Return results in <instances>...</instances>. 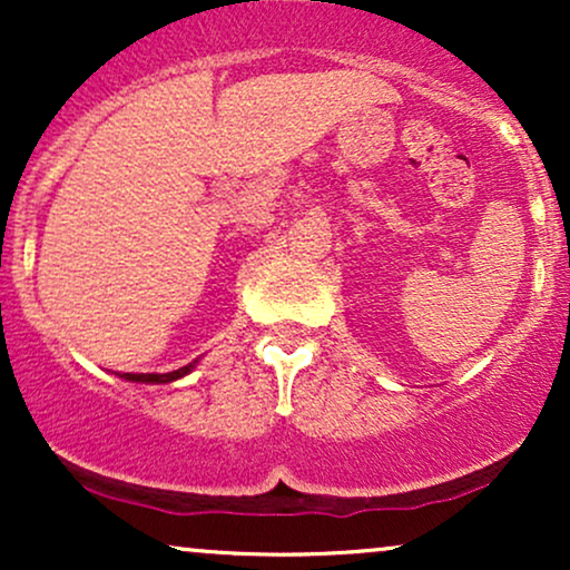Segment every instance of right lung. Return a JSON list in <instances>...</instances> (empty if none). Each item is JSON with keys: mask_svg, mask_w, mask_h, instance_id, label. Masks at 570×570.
Listing matches in <instances>:
<instances>
[{"mask_svg": "<svg viewBox=\"0 0 570 570\" xmlns=\"http://www.w3.org/2000/svg\"><path fill=\"white\" fill-rule=\"evenodd\" d=\"M195 364H198V358H195L193 364H187V367H179L174 372H163V375H158V372H117V375L122 377V381H130V383H153V385H160V383H174L179 381V377L189 375V372L195 370Z\"/></svg>", "mask_w": 570, "mask_h": 570, "instance_id": "add662e5", "label": "right lung"}]
</instances>
